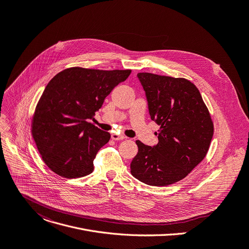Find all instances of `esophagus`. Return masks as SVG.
<instances>
[{"label": "esophagus", "mask_w": 249, "mask_h": 249, "mask_svg": "<svg viewBox=\"0 0 249 249\" xmlns=\"http://www.w3.org/2000/svg\"><path fill=\"white\" fill-rule=\"evenodd\" d=\"M111 138H112V140H114V141H120V140L126 139V137H124V136H122V135H119L117 133H113L111 135Z\"/></svg>", "instance_id": "34e87169"}]
</instances>
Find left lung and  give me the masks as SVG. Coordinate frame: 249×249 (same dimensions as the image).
I'll list each match as a JSON object with an SVG mask.
<instances>
[{
    "instance_id": "1",
    "label": "left lung",
    "mask_w": 249,
    "mask_h": 249,
    "mask_svg": "<svg viewBox=\"0 0 249 249\" xmlns=\"http://www.w3.org/2000/svg\"><path fill=\"white\" fill-rule=\"evenodd\" d=\"M146 94L151 119L160 130L157 145L136 141L131 162L134 178L149 186H169L186 178L206 157L213 135L210 112L198 89L185 78L137 74Z\"/></svg>"
}]
</instances>
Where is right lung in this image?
<instances>
[{
  "instance_id": "right-lung-1",
  "label": "right lung",
  "mask_w": 249,
  "mask_h": 249,
  "mask_svg": "<svg viewBox=\"0 0 249 249\" xmlns=\"http://www.w3.org/2000/svg\"><path fill=\"white\" fill-rule=\"evenodd\" d=\"M131 71H99L71 67L46 86L36 107L32 133L43 162L60 177L91 174L97 152L110 140L88 119Z\"/></svg>"
}]
</instances>
